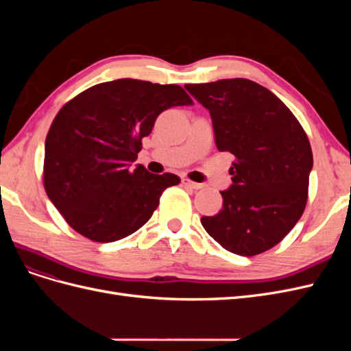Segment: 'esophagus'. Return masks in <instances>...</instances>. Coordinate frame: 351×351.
Segmentation results:
<instances>
[{
    "label": "esophagus",
    "mask_w": 351,
    "mask_h": 351,
    "mask_svg": "<svg viewBox=\"0 0 351 351\" xmlns=\"http://www.w3.org/2000/svg\"><path fill=\"white\" fill-rule=\"evenodd\" d=\"M183 184H184L186 187L195 189V190H199V189L204 187V186H202L200 183H195V182H192V180H189V178H183Z\"/></svg>",
    "instance_id": "34e87169"
}]
</instances>
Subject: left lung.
<instances>
[{
  "instance_id": "left-lung-1",
  "label": "left lung",
  "mask_w": 351,
  "mask_h": 351,
  "mask_svg": "<svg viewBox=\"0 0 351 351\" xmlns=\"http://www.w3.org/2000/svg\"><path fill=\"white\" fill-rule=\"evenodd\" d=\"M214 124L218 151L236 161L222 209L200 222L226 250L254 256L278 244L307 202L312 147L302 124L267 88L249 79L184 86Z\"/></svg>"
}]
</instances>
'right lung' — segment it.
Instances as JSON below:
<instances>
[{
  "label": "right lung",
  "instance_id": "obj_1",
  "mask_svg": "<svg viewBox=\"0 0 351 351\" xmlns=\"http://www.w3.org/2000/svg\"><path fill=\"white\" fill-rule=\"evenodd\" d=\"M190 104L178 84L119 79L83 90L58 111L45 139L44 187L74 231L110 243L149 221L180 177L143 165L132 171L130 162L159 114Z\"/></svg>",
  "mask_w": 351,
  "mask_h": 351
}]
</instances>
